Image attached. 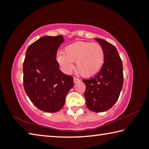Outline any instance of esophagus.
<instances>
[{
    "label": "esophagus",
    "instance_id": "1",
    "mask_svg": "<svg viewBox=\"0 0 149 149\" xmlns=\"http://www.w3.org/2000/svg\"><path fill=\"white\" fill-rule=\"evenodd\" d=\"M79 79H78V78H76V77H74V84H76V83H77L78 81H79Z\"/></svg>",
    "mask_w": 149,
    "mask_h": 149
}]
</instances>
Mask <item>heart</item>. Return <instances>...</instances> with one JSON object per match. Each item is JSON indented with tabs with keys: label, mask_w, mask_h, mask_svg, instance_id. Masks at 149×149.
Wrapping results in <instances>:
<instances>
[{
	"label": "heart",
	"mask_w": 149,
	"mask_h": 149,
	"mask_svg": "<svg viewBox=\"0 0 149 149\" xmlns=\"http://www.w3.org/2000/svg\"><path fill=\"white\" fill-rule=\"evenodd\" d=\"M104 51L101 45L91 42L77 41L65 46L63 52L56 54V61L65 73L74 69L75 62L78 73L84 77L97 74L104 62Z\"/></svg>",
	"instance_id": "obj_1"
}]
</instances>
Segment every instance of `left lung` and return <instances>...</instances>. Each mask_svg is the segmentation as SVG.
Masks as SVG:
<instances>
[{
	"instance_id": "8db88e82",
	"label": "left lung",
	"mask_w": 149,
	"mask_h": 149,
	"mask_svg": "<svg viewBox=\"0 0 149 149\" xmlns=\"http://www.w3.org/2000/svg\"><path fill=\"white\" fill-rule=\"evenodd\" d=\"M104 51V62L93 77L83 80L86 85L84 97L90 110L101 112L112 108L119 98L123 83L122 61L114 45L95 39Z\"/></svg>"
}]
</instances>
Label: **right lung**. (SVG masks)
<instances>
[{"instance_id":"right-lung-1","label":"right lung","mask_w":149,"mask_h":149,"mask_svg":"<svg viewBox=\"0 0 149 149\" xmlns=\"http://www.w3.org/2000/svg\"><path fill=\"white\" fill-rule=\"evenodd\" d=\"M64 41L62 35L44 36L26 51L23 64L25 91L33 104L44 112L61 110L68 92L74 86L73 77L62 72L56 59Z\"/></svg>"}]
</instances>
